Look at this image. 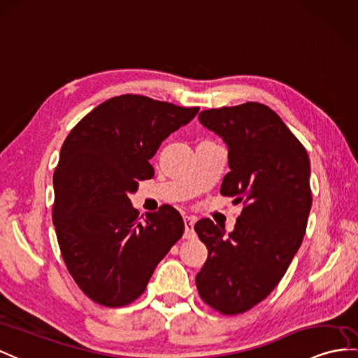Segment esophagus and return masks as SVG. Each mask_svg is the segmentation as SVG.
Segmentation results:
<instances>
[{"label":"esophagus","mask_w":358,"mask_h":358,"mask_svg":"<svg viewBox=\"0 0 358 358\" xmlns=\"http://www.w3.org/2000/svg\"><path fill=\"white\" fill-rule=\"evenodd\" d=\"M184 222H185V238H193L194 237L196 219H194V217H191V215H185Z\"/></svg>","instance_id":"34e87169"}]
</instances>
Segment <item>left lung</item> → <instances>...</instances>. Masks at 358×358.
Listing matches in <instances>:
<instances>
[{
    "label": "left lung",
    "mask_w": 358,
    "mask_h": 358,
    "mask_svg": "<svg viewBox=\"0 0 358 358\" xmlns=\"http://www.w3.org/2000/svg\"><path fill=\"white\" fill-rule=\"evenodd\" d=\"M199 120L228 145L231 171L220 193L237 197L245 208L229 234L209 219L194 224L208 248L196 285L215 311L241 315L280 284L303 240L313 202L310 158L266 104L208 109Z\"/></svg>",
    "instance_id": "1"
}]
</instances>
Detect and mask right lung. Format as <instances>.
<instances>
[{"label": "right lung", "instance_id": "obj_1", "mask_svg": "<svg viewBox=\"0 0 358 358\" xmlns=\"http://www.w3.org/2000/svg\"><path fill=\"white\" fill-rule=\"evenodd\" d=\"M199 108L124 94L92 109L73 127L55 170L53 223L69 275L90 299L124 307L145 290L159 261L184 234L170 205L141 222L130 203L150 159Z\"/></svg>", "mask_w": 358, "mask_h": 358}]
</instances>
